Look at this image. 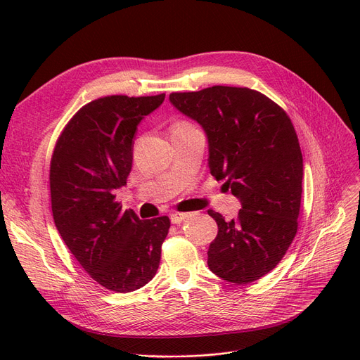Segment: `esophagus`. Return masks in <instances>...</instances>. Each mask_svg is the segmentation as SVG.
Here are the masks:
<instances>
[{
	"label": "esophagus",
	"mask_w": 360,
	"mask_h": 360,
	"mask_svg": "<svg viewBox=\"0 0 360 360\" xmlns=\"http://www.w3.org/2000/svg\"><path fill=\"white\" fill-rule=\"evenodd\" d=\"M186 217H188L186 213H172V214H170V221H172L174 224H179V223H182Z\"/></svg>",
	"instance_id": "obj_1"
}]
</instances>
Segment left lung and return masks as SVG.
<instances>
[{"instance_id":"8db88e82","label":"left lung","mask_w":360,"mask_h":360,"mask_svg":"<svg viewBox=\"0 0 360 360\" xmlns=\"http://www.w3.org/2000/svg\"><path fill=\"white\" fill-rule=\"evenodd\" d=\"M169 101L204 128L210 172L242 205L231 221L209 210L219 228L207 252L209 269L248 285L277 266L297 232L304 159L293 124L276 102L248 87L170 93Z\"/></svg>"}]
</instances>
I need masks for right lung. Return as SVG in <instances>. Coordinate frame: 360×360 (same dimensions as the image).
<instances>
[{
	"label": "right lung",
	"instance_id": "add662e5",
	"mask_svg": "<svg viewBox=\"0 0 360 360\" xmlns=\"http://www.w3.org/2000/svg\"><path fill=\"white\" fill-rule=\"evenodd\" d=\"M165 101L105 96L79 109L56 140L49 169L56 229L89 276L108 290L128 293L155 277L167 216L140 220L122 210L115 190L132 167L137 125Z\"/></svg>",
	"mask_w": 360,
	"mask_h": 360
}]
</instances>
